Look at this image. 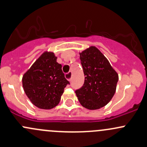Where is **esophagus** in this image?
Listing matches in <instances>:
<instances>
[{
	"instance_id": "obj_1",
	"label": "esophagus",
	"mask_w": 147,
	"mask_h": 147,
	"mask_svg": "<svg viewBox=\"0 0 147 147\" xmlns=\"http://www.w3.org/2000/svg\"><path fill=\"white\" fill-rule=\"evenodd\" d=\"M71 71H69V73H67L65 74V78H67L68 80H70L71 78Z\"/></svg>"
}]
</instances>
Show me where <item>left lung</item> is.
<instances>
[{
    "label": "left lung",
    "instance_id": "left-lung-1",
    "mask_svg": "<svg viewBox=\"0 0 147 147\" xmlns=\"http://www.w3.org/2000/svg\"><path fill=\"white\" fill-rule=\"evenodd\" d=\"M80 59L85 81L75 92L83 107L98 109L107 105L114 95L118 75L96 47L91 46L80 53Z\"/></svg>",
    "mask_w": 147,
    "mask_h": 147
}]
</instances>
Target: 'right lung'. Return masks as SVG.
<instances>
[{
	"label": "right lung",
	"mask_w": 147,
	"mask_h": 147,
	"mask_svg": "<svg viewBox=\"0 0 147 147\" xmlns=\"http://www.w3.org/2000/svg\"><path fill=\"white\" fill-rule=\"evenodd\" d=\"M69 82L61 65L51 52H45L23 76L24 90L33 105L51 109L59 103L64 88Z\"/></svg>",
	"instance_id": "1"
}]
</instances>
